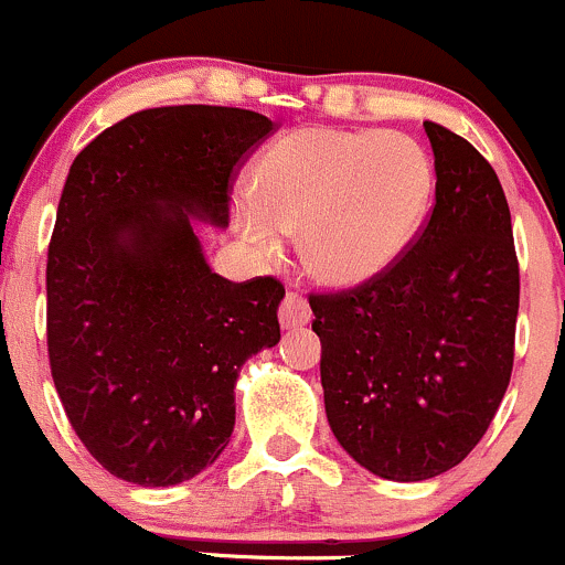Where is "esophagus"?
Masks as SVG:
<instances>
[{"label":"esophagus","mask_w":565,"mask_h":565,"mask_svg":"<svg viewBox=\"0 0 565 565\" xmlns=\"http://www.w3.org/2000/svg\"><path fill=\"white\" fill-rule=\"evenodd\" d=\"M280 316L282 329H296V327H305L310 321V305H307L305 296L299 294H285V299L280 301Z\"/></svg>","instance_id":"obj_1"}]
</instances>
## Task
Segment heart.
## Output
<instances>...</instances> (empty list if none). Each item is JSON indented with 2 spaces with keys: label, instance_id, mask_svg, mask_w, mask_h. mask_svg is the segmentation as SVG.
<instances>
[{
  "label": "heart",
  "instance_id": "1",
  "mask_svg": "<svg viewBox=\"0 0 565 565\" xmlns=\"http://www.w3.org/2000/svg\"><path fill=\"white\" fill-rule=\"evenodd\" d=\"M431 183L426 150L406 134L299 128L258 156L236 225L264 258L280 255L282 233L301 231L307 266L351 288L404 255Z\"/></svg>",
  "mask_w": 565,
  "mask_h": 565
}]
</instances>
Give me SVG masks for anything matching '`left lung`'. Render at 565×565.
<instances>
[{
	"label": "left lung",
	"mask_w": 565,
	"mask_h": 565,
	"mask_svg": "<svg viewBox=\"0 0 565 565\" xmlns=\"http://www.w3.org/2000/svg\"><path fill=\"white\" fill-rule=\"evenodd\" d=\"M423 128L437 189L409 247L373 280L310 294L332 434L401 483L448 472L480 443L511 382L519 312L497 172L459 134Z\"/></svg>",
	"instance_id": "1"
}]
</instances>
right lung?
I'll use <instances>...</instances> for the list:
<instances>
[{"instance_id": "1", "label": "right lung", "mask_w": 565, "mask_h": 565, "mask_svg": "<svg viewBox=\"0 0 565 565\" xmlns=\"http://www.w3.org/2000/svg\"><path fill=\"white\" fill-rule=\"evenodd\" d=\"M269 134L249 109L156 106L71 164L46 260L49 365L76 437L128 483L214 465L238 371L280 340L282 282L214 275L189 220L231 222L233 181Z\"/></svg>"}]
</instances>
